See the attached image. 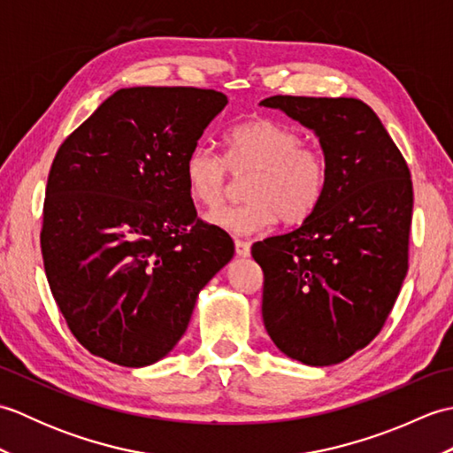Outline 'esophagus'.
Instances as JSON below:
<instances>
[{"label": "esophagus", "mask_w": 453, "mask_h": 453, "mask_svg": "<svg viewBox=\"0 0 453 453\" xmlns=\"http://www.w3.org/2000/svg\"><path fill=\"white\" fill-rule=\"evenodd\" d=\"M235 253L237 257H249L251 255V247H249L247 242H242V239H235Z\"/></svg>", "instance_id": "obj_1"}]
</instances>
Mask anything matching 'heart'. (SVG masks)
Listing matches in <instances>:
<instances>
[{
  "label": "heart",
  "mask_w": 453,
  "mask_h": 453,
  "mask_svg": "<svg viewBox=\"0 0 453 453\" xmlns=\"http://www.w3.org/2000/svg\"><path fill=\"white\" fill-rule=\"evenodd\" d=\"M235 177L251 175L247 202L208 214V224L232 235H255L276 224H300L321 204L329 180L323 151L302 143L300 132L273 119L239 124L226 136V157L210 146H196L185 161L190 198L208 210L221 204Z\"/></svg>",
  "instance_id": "obj_1"
}]
</instances>
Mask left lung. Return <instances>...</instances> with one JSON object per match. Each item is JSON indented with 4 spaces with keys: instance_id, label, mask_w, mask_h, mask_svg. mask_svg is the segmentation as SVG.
I'll return each instance as SVG.
<instances>
[{
    "instance_id": "left-lung-1",
    "label": "left lung",
    "mask_w": 453,
    "mask_h": 453,
    "mask_svg": "<svg viewBox=\"0 0 453 453\" xmlns=\"http://www.w3.org/2000/svg\"><path fill=\"white\" fill-rule=\"evenodd\" d=\"M258 104L311 130L329 165L313 214L251 249L265 274V329L288 358L339 364L375 339L407 276L411 173L360 99L274 95Z\"/></svg>"
}]
</instances>
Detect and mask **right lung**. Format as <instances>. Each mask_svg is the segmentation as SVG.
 Returning <instances> with one entry per match:
<instances>
[{"label": "right lung", "mask_w": 453, "mask_h": 453, "mask_svg": "<svg viewBox=\"0 0 453 453\" xmlns=\"http://www.w3.org/2000/svg\"><path fill=\"white\" fill-rule=\"evenodd\" d=\"M226 104L214 89H119L56 153L44 271L70 331L99 358H165L202 288L234 258L232 237L196 218L185 180L187 156Z\"/></svg>", "instance_id": "obj_1"}]
</instances>
